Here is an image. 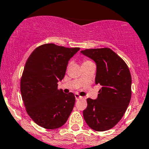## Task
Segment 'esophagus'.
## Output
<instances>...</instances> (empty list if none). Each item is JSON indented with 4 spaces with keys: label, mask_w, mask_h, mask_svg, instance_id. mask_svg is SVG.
Here are the masks:
<instances>
[{
    "label": "esophagus",
    "mask_w": 149,
    "mask_h": 149,
    "mask_svg": "<svg viewBox=\"0 0 149 149\" xmlns=\"http://www.w3.org/2000/svg\"><path fill=\"white\" fill-rule=\"evenodd\" d=\"M75 98H76V100H79V99H80V98H82V97L80 96V95H79L78 93H76L75 94Z\"/></svg>",
    "instance_id": "obj_1"
}]
</instances>
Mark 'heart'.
<instances>
[{
    "label": "heart",
    "instance_id": "obj_1",
    "mask_svg": "<svg viewBox=\"0 0 149 149\" xmlns=\"http://www.w3.org/2000/svg\"><path fill=\"white\" fill-rule=\"evenodd\" d=\"M89 62H90V61H88V60H85V61H84V62H83V64L89 63ZM83 64H82V65H83Z\"/></svg>",
    "mask_w": 149,
    "mask_h": 149
}]
</instances>
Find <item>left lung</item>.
<instances>
[{
	"label": "left lung",
	"instance_id": "obj_1",
	"mask_svg": "<svg viewBox=\"0 0 149 149\" xmlns=\"http://www.w3.org/2000/svg\"><path fill=\"white\" fill-rule=\"evenodd\" d=\"M81 54L95 62V84L101 86L96 99H87V107L83 111L84 120L95 131H107L120 121L129 106L132 96L130 71L110 48L86 49Z\"/></svg>",
	"mask_w": 149,
	"mask_h": 149
}]
</instances>
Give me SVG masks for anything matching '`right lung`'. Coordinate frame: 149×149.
<instances>
[{
    "label": "right lung",
    "instance_id": "obj_1",
    "mask_svg": "<svg viewBox=\"0 0 149 149\" xmlns=\"http://www.w3.org/2000/svg\"><path fill=\"white\" fill-rule=\"evenodd\" d=\"M79 49L44 44L26 61L20 81L22 98L27 113L41 127H61L73 110L74 94L64 93L57 87L65 77L68 61Z\"/></svg>",
    "mask_w": 149,
    "mask_h": 149
}]
</instances>
